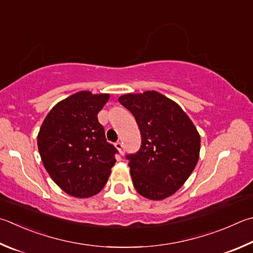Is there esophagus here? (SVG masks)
Masks as SVG:
<instances>
[{"mask_svg":"<svg viewBox=\"0 0 253 253\" xmlns=\"http://www.w3.org/2000/svg\"><path fill=\"white\" fill-rule=\"evenodd\" d=\"M115 147L119 150V153H121V155H124L125 154V150H124V144L122 141H117L116 144H115Z\"/></svg>","mask_w":253,"mask_h":253,"instance_id":"34e87169","label":"esophagus"}]
</instances>
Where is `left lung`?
<instances>
[{"mask_svg":"<svg viewBox=\"0 0 253 253\" xmlns=\"http://www.w3.org/2000/svg\"><path fill=\"white\" fill-rule=\"evenodd\" d=\"M118 100L134 115L140 130L139 150L126 155L135 189L151 200L173 195L198 163L199 132L178 104L155 90Z\"/></svg>","mask_w":253,"mask_h":253,"instance_id":"obj_1","label":"left lung"}]
</instances>
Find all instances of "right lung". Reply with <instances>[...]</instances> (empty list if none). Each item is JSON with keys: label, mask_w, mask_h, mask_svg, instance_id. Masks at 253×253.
Instances as JSON below:
<instances>
[{"label": "right lung", "mask_w": 253, "mask_h": 253, "mask_svg": "<svg viewBox=\"0 0 253 253\" xmlns=\"http://www.w3.org/2000/svg\"><path fill=\"white\" fill-rule=\"evenodd\" d=\"M108 94L79 91L55 105L38 136L45 169L56 185L77 198L91 197L106 185L118 150L109 144L97 114Z\"/></svg>", "instance_id": "add662e5"}]
</instances>
